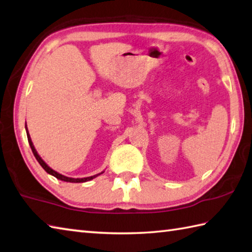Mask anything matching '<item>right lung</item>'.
<instances>
[{
  "label": "right lung",
  "instance_id": "1",
  "mask_svg": "<svg viewBox=\"0 0 252 252\" xmlns=\"http://www.w3.org/2000/svg\"><path fill=\"white\" fill-rule=\"evenodd\" d=\"M25 129H26V133H27V139H28V142H29V145H31V149H32V153H33V155H34V157H36V159L38 160V162L39 164H40V166L42 167V168L46 170L49 175H52L53 177H56L57 179H59V180H62V181H66V182H86V181H90V180H92V179H94V178H96L97 176H99V175H101L102 172H100V174H97V175H94V176H91V177H86V178H71V177H66V176H64V175H61V174H59L58 171H56V170H53L52 168H50V167H49L46 162L43 161V159L41 158L40 156H39V154L37 153V151H36V149H34V146H33V144H32V139H31V135H29V132H28V129H27V125L25 126Z\"/></svg>",
  "mask_w": 252,
  "mask_h": 252
}]
</instances>
